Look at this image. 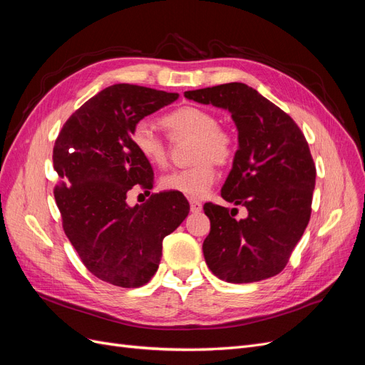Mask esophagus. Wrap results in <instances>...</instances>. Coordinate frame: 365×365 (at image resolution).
Returning a JSON list of instances; mask_svg holds the SVG:
<instances>
[{
	"label": "esophagus",
	"mask_w": 365,
	"mask_h": 365,
	"mask_svg": "<svg viewBox=\"0 0 365 365\" xmlns=\"http://www.w3.org/2000/svg\"><path fill=\"white\" fill-rule=\"evenodd\" d=\"M190 210L192 213H200L202 210V204L196 200H190Z\"/></svg>",
	"instance_id": "esophagus-1"
}]
</instances>
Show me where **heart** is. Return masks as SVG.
<instances>
[{
    "instance_id": "obj_1",
    "label": "heart",
    "mask_w": 365,
    "mask_h": 365,
    "mask_svg": "<svg viewBox=\"0 0 365 365\" xmlns=\"http://www.w3.org/2000/svg\"><path fill=\"white\" fill-rule=\"evenodd\" d=\"M163 125L173 137L195 138L192 160L193 165L173 170L161 176V187L192 200H201L215 184V164H225L233 157V140L219 128L215 114L204 108L182 106L163 117ZM130 141L135 150L152 165L163 168L168 161L164 140L157 134L149 120H140L132 129Z\"/></svg>"
}]
</instances>
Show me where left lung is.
<instances>
[{"label":"left lung","mask_w":365,"mask_h":365,"mask_svg":"<svg viewBox=\"0 0 365 365\" xmlns=\"http://www.w3.org/2000/svg\"><path fill=\"white\" fill-rule=\"evenodd\" d=\"M189 101L231 114L239 148L220 196L247 208L235 219L225 207L208 202L210 233L204 257L216 277L252 283L274 277L288 263L311 217L315 164L295 121L256 90L231 82L185 91Z\"/></svg>","instance_id":"1"}]
</instances>
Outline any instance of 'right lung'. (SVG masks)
Returning a JSON list of instances; mask_svg holds the SVG:
<instances>
[{
    "label": "right lung",
    "mask_w": 365,
    "mask_h": 365,
    "mask_svg": "<svg viewBox=\"0 0 365 365\" xmlns=\"http://www.w3.org/2000/svg\"><path fill=\"white\" fill-rule=\"evenodd\" d=\"M180 96L117 83L67 120L54 143L61 176L54 200L63 231L86 269L121 288H138L157 272L163 239L189 215L182 196L160 192L145 204L126 201L132 187L152 189L153 170L130 141L135 123Z\"/></svg>",
    "instance_id": "add662e5"
}]
</instances>
